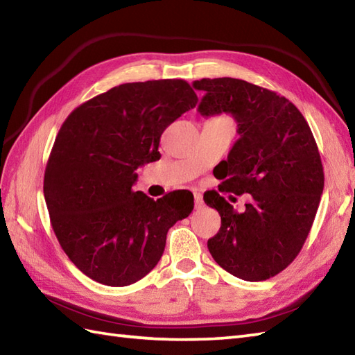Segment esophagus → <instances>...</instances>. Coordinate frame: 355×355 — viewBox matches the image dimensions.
Listing matches in <instances>:
<instances>
[{
	"label": "esophagus",
	"mask_w": 355,
	"mask_h": 355,
	"mask_svg": "<svg viewBox=\"0 0 355 355\" xmlns=\"http://www.w3.org/2000/svg\"><path fill=\"white\" fill-rule=\"evenodd\" d=\"M193 198H195V208H201L204 205V201H202V195L201 193H193Z\"/></svg>",
	"instance_id": "1"
}]
</instances>
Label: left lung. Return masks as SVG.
Segmentation results:
<instances>
[{
    "label": "left lung",
    "instance_id": "obj_1",
    "mask_svg": "<svg viewBox=\"0 0 355 355\" xmlns=\"http://www.w3.org/2000/svg\"><path fill=\"white\" fill-rule=\"evenodd\" d=\"M193 87L205 91L199 114H231L239 127L240 138L214 174L219 190L253 198L237 213L217 192L204 195L222 219L208 250L235 277L270 279L302 250L321 201L324 171L312 130L275 91L234 78L195 80Z\"/></svg>",
    "mask_w": 355,
    "mask_h": 355
}]
</instances>
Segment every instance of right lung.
I'll return each instance as SVG.
<instances>
[{
    "mask_svg": "<svg viewBox=\"0 0 355 355\" xmlns=\"http://www.w3.org/2000/svg\"><path fill=\"white\" fill-rule=\"evenodd\" d=\"M198 96L183 79L114 87L62 123L44 171L52 230L69 259L107 286H127L157 266L171 226L193 210V195L154 201L135 192L136 169L160 157L166 127Z\"/></svg>",
    "mask_w": 355,
    "mask_h": 355,
    "instance_id": "1",
    "label": "right lung"
}]
</instances>
